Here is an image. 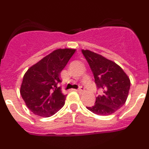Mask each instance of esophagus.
I'll return each instance as SVG.
<instances>
[{"label": "esophagus", "mask_w": 149, "mask_h": 149, "mask_svg": "<svg viewBox=\"0 0 149 149\" xmlns=\"http://www.w3.org/2000/svg\"><path fill=\"white\" fill-rule=\"evenodd\" d=\"M84 90V87H82V86H81L80 88H78L77 89H76V91H77V92H78V93H82Z\"/></svg>", "instance_id": "obj_1"}]
</instances>
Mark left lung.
<instances>
[{
    "label": "left lung",
    "instance_id": "8db88e82",
    "mask_svg": "<svg viewBox=\"0 0 149 149\" xmlns=\"http://www.w3.org/2000/svg\"><path fill=\"white\" fill-rule=\"evenodd\" d=\"M82 53L93 72L97 88L102 90L96 97L95 104L86 108L97 115L113 114L125 103L130 79L114 62L89 50H82Z\"/></svg>",
    "mask_w": 149,
    "mask_h": 149
}]
</instances>
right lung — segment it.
Instances as JSON below:
<instances>
[{"label":"right lung","instance_id":"add662e5","mask_svg":"<svg viewBox=\"0 0 149 149\" xmlns=\"http://www.w3.org/2000/svg\"><path fill=\"white\" fill-rule=\"evenodd\" d=\"M75 51L72 48L55 50L24 74L21 95L35 115L51 116L64 106L66 97L57 84L61 82L60 72Z\"/></svg>","mask_w":149,"mask_h":149}]
</instances>
